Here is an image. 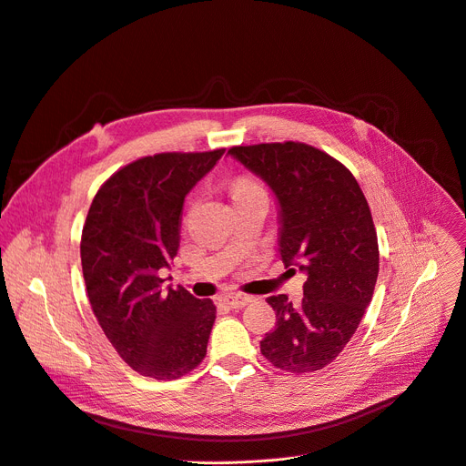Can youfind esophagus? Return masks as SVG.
<instances>
[{
	"label": "esophagus",
	"mask_w": 466,
	"mask_h": 466,
	"mask_svg": "<svg viewBox=\"0 0 466 466\" xmlns=\"http://www.w3.org/2000/svg\"><path fill=\"white\" fill-rule=\"evenodd\" d=\"M225 299H227V303H228L232 309H241V307L249 305V303L253 301V298H251V296H247V294H239V292H232V294H227V296H225Z\"/></svg>",
	"instance_id": "esophagus-1"
}]
</instances>
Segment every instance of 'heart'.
Here are the masks:
<instances>
[{"mask_svg":"<svg viewBox=\"0 0 466 466\" xmlns=\"http://www.w3.org/2000/svg\"><path fill=\"white\" fill-rule=\"evenodd\" d=\"M255 189H260V185L249 177H238L234 183H232V197H238V195H243V193H249V191H255Z\"/></svg>","mask_w":466,"mask_h":466,"instance_id":"1","label":"heart"}]
</instances>
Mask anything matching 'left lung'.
<instances>
[{
  "label": "left lung",
  "instance_id": "obj_1",
  "mask_svg": "<svg viewBox=\"0 0 466 466\" xmlns=\"http://www.w3.org/2000/svg\"><path fill=\"white\" fill-rule=\"evenodd\" d=\"M245 168L275 193L281 215L279 251L307 275L303 299L269 296L275 329L262 356L289 373L329 365L356 333L379 277V239L369 204L352 172L303 142L234 146Z\"/></svg>",
  "mask_w": 466,
  "mask_h": 466
}]
</instances>
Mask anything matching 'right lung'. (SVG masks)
I'll list each match as a JSON object with an SVG mask.
<instances>
[{
    "mask_svg": "<svg viewBox=\"0 0 466 466\" xmlns=\"http://www.w3.org/2000/svg\"><path fill=\"white\" fill-rule=\"evenodd\" d=\"M223 153L142 157L112 174L89 206L80 241L87 298L116 352L142 377L179 379L206 356L213 301L163 289L159 269L177 255L185 197Z\"/></svg>",
    "mask_w": 466,
    "mask_h": 466,
    "instance_id": "obj_1",
    "label": "right lung"
}]
</instances>
